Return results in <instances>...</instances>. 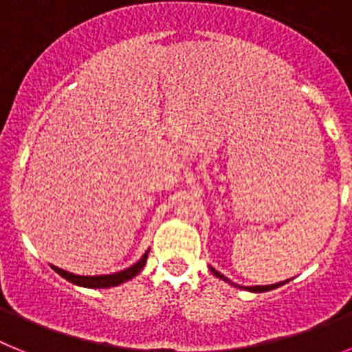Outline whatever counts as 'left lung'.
Returning <instances> with one entry per match:
<instances>
[{
  "label": "left lung",
  "instance_id": "left-lung-1",
  "mask_svg": "<svg viewBox=\"0 0 352 352\" xmlns=\"http://www.w3.org/2000/svg\"><path fill=\"white\" fill-rule=\"evenodd\" d=\"M211 272H213L214 276H219V278H222V280H226V282H229V284H232V282L229 280V278H226V276H223L222 273L217 272V270L211 268ZM284 284H285V282H278V284H272V285H254V287H245V289H248V291H252V292H266V291H272V289L280 287V285H284ZM232 285H236V284H232Z\"/></svg>",
  "mask_w": 352,
  "mask_h": 352
}]
</instances>
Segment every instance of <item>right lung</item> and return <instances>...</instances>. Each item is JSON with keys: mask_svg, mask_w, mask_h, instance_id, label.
I'll return each instance as SVG.
<instances>
[{"mask_svg": "<svg viewBox=\"0 0 352 352\" xmlns=\"http://www.w3.org/2000/svg\"><path fill=\"white\" fill-rule=\"evenodd\" d=\"M148 252H149V250H148ZM148 252H146L144 256H142L141 259L138 261V263L132 264L130 268L123 270V272L113 273V275L80 276V275H74V273L65 272V270L56 268V266H52V270H54L56 273H60V275L63 276V278H67V280L72 282V284L82 285V287H89V289H107V287H114V285L123 284V282L130 280V278H133V276L138 275V273L141 272L142 268H144L146 259H148Z\"/></svg>", "mask_w": 352, "mask_h": 352, "instance_id": "right-lung-1", "label": "right lung"}]
</instances>
